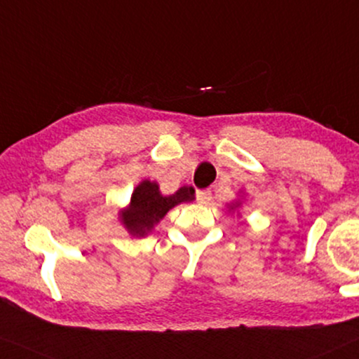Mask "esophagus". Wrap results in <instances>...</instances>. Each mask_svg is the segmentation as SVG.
I'll use <instances>...</instances> for the list:
<instances>
[{"instance_id":"1","label":"esophagus","mask_w":359,"mask_h":359,"mask_svg":"<svg viewBox=\"0 0 359 359\" xmlns=\"http://www.w3.org/2000/svg\"><path fill=\"white\" fill-rule=\"evenodd\" d=\"M211 200V191L208 189H198L196 191V201L201 203V205H206Z\"/></svg>"}]
</instances>
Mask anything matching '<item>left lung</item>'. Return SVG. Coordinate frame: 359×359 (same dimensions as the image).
Instances as JSON below:
<instances>
[{
  "instance_id": "1",
  "label": "left lung",
  "mask_w": 359,
  "mask_h": 359,
  "mask_svg": "<svg viewBox=\"0 0 359 359\" xmlns=\"http://www.w3.org/2000/svg\"><path fill=\"white\" fill-rule=\"evenodd\" d=\"M234 208H236V206H234Z\"/></svg>"
}]
</instances>
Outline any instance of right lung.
<instances>
[{
  "mask_svg": "<svg viewBox=\"0 0 359 359\" xmlns=\"http://www.w3.org/2000/svg\"><path fill=\"white\" fill-rule=\"evenodd\" d=\"M191 200H194L193 188L183 187L171 196H163L156 183L144 180L133 193L130 206L121 213V219L131 234L144 236L151 231L159 219L165 218L171 208Z\"/></svg>",
  "mask_w": 359,
  "mask_h": 359,
  "instance_id": "right-lung-1",
  "label": "right lung"
}]
</instances>
